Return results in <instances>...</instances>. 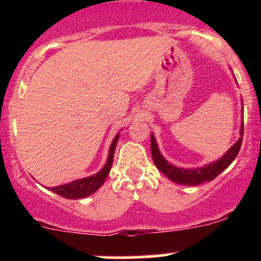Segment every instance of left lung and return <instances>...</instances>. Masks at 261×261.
<instances>
[{
	"instance_id": "1",
	"label": "left lung",
	"mask_w": 261,
	"mask_h": 261,
	"mask_svg": "<svg viewBox=\"0 0 261 261\" xmlns=\"http://www.w3.org/2000/svg\"><path fill=\"white\" fill-rule=\"evenodd\" d=\"M244 112V109H243ZM243 133H244V121H241L240 127V138L239 140L233 144L220 159L216 162L210 163V164L203 165L199 168H180L177 165L172 164L168 162L160 152L159 146H158L156 140H155L154 134H151V141H150V146H151V156L154 160V164L160 172L164 175H167L170 180L175 181L178 184H183V186H198V184L204 183V181H211L217 177L220 173H222L231 163L235 160L238 156L239 151H240L241 143H243Z\"/></svg>"
}]
</instances>
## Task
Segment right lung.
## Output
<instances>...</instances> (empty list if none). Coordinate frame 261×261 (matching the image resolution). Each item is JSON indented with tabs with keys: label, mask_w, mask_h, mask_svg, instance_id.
Wrapping results in <instances>:
<instances>
[{
	"label": "right lung",
	"mask_w": 261,
	"mask_h": 261,
	"mask_svg": "<svg viewBox=\"0 0 261 261\" xmlns=\"http://www.w3.org/2000/svg\"><path fill=\"white\" fill-rule=\"evenodd\" d=\"M118 138H120V133H118L114 138V140H112L111 146H110L109 150V158H107L106 164L103 165V168H102L98 173H96V174L93 175H89V177L81 178V179H75L70 181V183L62 184V186L51 187V188H49L50 191L68 199L86 198V197L93 194L94 192L105 183L106 178L109 177L112 163H114V154L116 145H117Z\"/></svg>",
	"instance_id": "right-lung-1"
}]
</instances>
